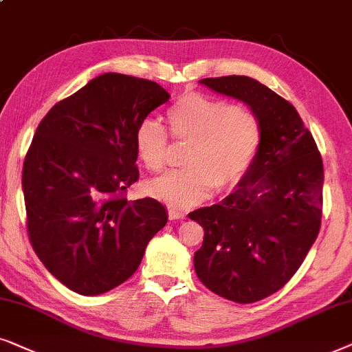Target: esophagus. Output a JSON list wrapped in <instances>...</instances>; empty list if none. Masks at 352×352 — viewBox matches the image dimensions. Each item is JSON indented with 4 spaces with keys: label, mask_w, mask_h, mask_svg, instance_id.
Here are the masks:
<instances>
[{
    "label": "esophagus",
    "mask_w": 352,
    "mask_h": 352,
    "mask_svg": "<svg viewBox=\"0 0 352 352\" xmlns=\"http://www.w3.org/2000/svg\"><path fill=\"white\" fill-rule=\"evenodd\" d=\"M168 219L170 220H182L185 219V214L184 212H179V210H168Z\"/></svg>",
    "instance_id": "34e87169"
}]
</instances>
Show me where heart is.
<instances>
[{"label":"heart","mask_w":352,"mask_h":352,"mask_svg":"<svg viewBox=\"0 0 352 352\" xmlns=\"http://www.w3.org/2000/svg\"><path fill=\"white\" fill-rule=\"evenodd\" d=\"M175 142L190 143L186 170L167 173L146 185L148 193L168 208L186 209L219 190L236 185L250 170L262 142V120L256 109L241 102L190 91L167 111ZM135 149L144 167L161 172L170 156V138L153 119L135 129Z\"/></svg>","instance_id":"1"}]
</instances>
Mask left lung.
Instances as JSON below:
<instances>
[{
    "label": "left lung",
    "mask_w": 352,
    "mask_h": 352,
    "mask_svg": "<svg viewBox=\"0 0 352 352\" xmlns=\"http://www.w3.org/2000/svg\"><path fill=\"white\" fill-rule=\"evenodd\" d=\"M201 83L256 109L262 142L232 195L188 214L204 228L195 270L220 298L256 302L289 282L316 241L322 222V156L292 102L254 78L227 75Z\"/></svg>",
    "instance_id": "1"
}]
</instances>
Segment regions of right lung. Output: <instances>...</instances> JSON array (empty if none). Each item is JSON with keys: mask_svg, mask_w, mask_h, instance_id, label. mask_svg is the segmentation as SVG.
Masks as SVG:
<instances>
[{"mask_svg": "<svg viewBox=\"0 0 352 352\" xmlns=\"http://www.w3.org/2000/svg\"><path fill=\"white\" fill-rule=\"evenodd\" d=\"M170 95L156 82L102 74L41 119L22 168L30 245L60 283L83 296L137 272L167 222L153 198L127 201L138 180L135 129Z\"/></svg>", "mask_w": 352, "mask_h": 352, "instance_id": "1", "label": "right lung"}]
</instances>
